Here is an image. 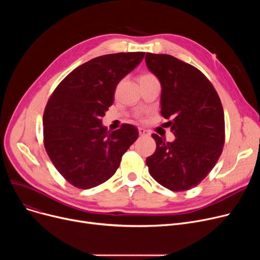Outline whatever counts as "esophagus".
Masks as SVG:
<instances>
[{"mask_svg": "<svg viewBox=\"0 0 260 260\" xmlns=\"http://www.w3.org/2000/svg\"><path fill=\"white\" fill-rule=\"evenodd\" d=\"M138 131H139V135H140V136H149V132L146 131V129L143 128V127H139Z\"/></svg>", "mask_w": 260, "mask_h": 260, "instance_id": "esophagus-1", "label": "esophagus"}]
</instances>
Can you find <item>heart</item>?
I'll return each instance as SVG.
<instances>
[{
	"label": "heart",
	"instance_id": "obj_1",
	"mask_svg": "<svg viewBox=\"0 0 260 260\" xmlns=\"http://www.w3.org/2000/svg\"><path fill=\"white\" fill-rule=\"evenodd\" d=\"M149 78H156V77L154 75H152V74H144V75H142L140 77V80H142V79H149Z\"/></svg>",
	"mask_w": 260,
	"mask_h": 260
}]
</instances>
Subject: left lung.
Wrapping results in <instances>:
<instances>
[{"label": "left lung", "mask_w": 260, "mask_h": 260, "mask_svg": "<svg viewBox=\"0 0 260 260\" xmlns=\"http://www.w3.org/2000/svg\"><path fill=\"white\" fill-rule=\"evenodd\" d=\"M148 70L161 83V115L176 139L157 134L146 158L153 178L174 192L198 185L219 159L225 140L223 108L211 81L198 68L170 54L146 52Z\"/></svg>", "instance_id": "left-lung-1"}]
</instances>
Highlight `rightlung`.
Wrapping results in <instances>:
<instances>
[{"instance_id": "1", "label": "right lung", "mask_w": 260, "mask_h": 260, "mask_svg": "<svg viewBox=\"0 0 260 260\" xmlns=\"http://www.w3.org/2000/svg\"><path fill=\"white\" fill-rule=\"evenodd\" d=\"M145 52L104 54L68 74L49 97L43 115V142L52 165L72 185L87 189L107 181L137 140L136 126L109 132L101 122L114 103L120 80Z\"/></svg>"}]
</instances>
